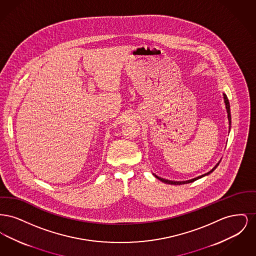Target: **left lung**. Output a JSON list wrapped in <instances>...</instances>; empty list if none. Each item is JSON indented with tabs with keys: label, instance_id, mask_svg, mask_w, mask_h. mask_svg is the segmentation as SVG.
I'll return each instance as SVG.
<instances>
[{
	"label": "left lung",
	"instance_id": "left-lung-1",
	"mask_svg": "<svg viewBox=\"0 0 256 256\" xmlns=\"http://www.w3.org/2000/svg\"><path fill=\"white\" fill-rule=\"evenodd\" d=\"M224 102H226V106L228 117V121H230V124H232V115H230V102H228V98L226 94H224ZM218 165H219V163H218V164H217V165H216L212 170H210V172H208L204 174H202V176H198V178H193V180H187V182H172V180H167L161 178H159V176H156V174H154V176H156V178H158L159 180H161L162 182L167 183V184H174V185H180V184H186V183L193 182H195L196 180H198V178H202V176H206V174H209L210 172H212L213 170H215V169L218 167Z\"/></svg>",
	"mask_w": 256,
	"mask_h": 256
}]
</instances>
